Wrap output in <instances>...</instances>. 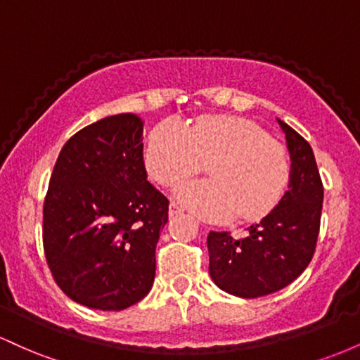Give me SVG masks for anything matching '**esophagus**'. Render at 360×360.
<instances>
[{
	"label": "esophagus",
	"instance_id": "1",
	"mask_svg": "<svg viewBox=\"0 0 360 360\" xmlns=\"http://www.w3.org/2000/svg\"><path fill=\"white\" fill-rule=\"evenodd\" d=\"M181 213H183V210H181L176 203H171V206H169V217H171V218L179 217Z\"/></svg>",
	"mask_w": 360,
	"mask_h": 360
}]
</instances>
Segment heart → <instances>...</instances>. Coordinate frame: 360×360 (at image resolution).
<instances>
[{
	"label": "heart",
	"instance_id": "obj_1",
	"mask_svg": "<svg viewBox=\"0 0 360 360\" xmlns=\"http://www.w3.org/2000/svg\"><path fill=\"white\" fill-rule=\"evenodd\" d=\"M143 160L162 186L181 183L208 162V179L183 184L176 198L210 220L235 213L243 220L264 217L279 203L291 176L286 148L238 117H205L188 128L176 120L159 123L148 135Z\"/></svg>",
	"mask_w": 360,
	"mask_h": 360
}]
</instances>
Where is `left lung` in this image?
<instances>
[{
	"mask_svg": "<svg viewBox=\"0 0 360 360\" xmlns=\"http://www.w3.org/2000/svg\"><path fill=\"white\" fill-rule=\"evenodd\" d=\"M291 159L288 191L243 238L210 232V276L223 291L259 298L291 284L308 267L320 232L323 184L315 154L298 131L278 118Z\"/></svg>",
	"mask_w": 360,
	"mask_h": 360,
	"instance_id": "left-lung-1",
	"label": "left lung"
}]
</instances>
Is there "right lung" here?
Segmentation results:
<instances>
[{"instance_id":"1","label":"right lung","mask_w":360,"mask_h":360,"mask_svg":"<svg viewBox=\"0 0 360 360\" xmlns=\"http://www.w3.org/2000/svg\"><path fill=\"white\" fill-rule=\"evenodd\" d=\"M143 122L134 113L82 128L62 147L44 203L53 279L88 308L120 311L146 298L169 201L147 181Z\"/></svg>"}]
</instances>
